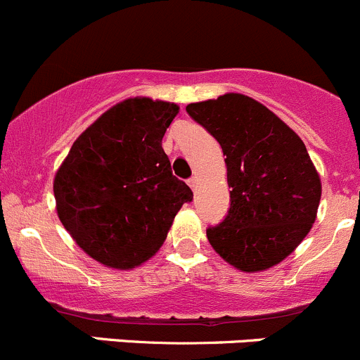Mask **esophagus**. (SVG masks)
<instances>
[{
  "label": "esophagus",
  "mask_w": 360,
  "mask_h": 360,
  "mask_svg": "<svg viewBox=\"0 0 360 360\" xmlns=\"http://www.w3.org/2000/svg\"><path fill=\"white\" fill-rule=\"evenodd\" d=\"M188 185H191L192 191H195V188H198V176H192V179L188 180Z\"/></svg>",
  "instance_id": "34e87169"
}]
</instances>
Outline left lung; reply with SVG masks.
Masks as SVG:
<instances>
[{
    "mask_svg": "<svg viewBox=\"0 0 360 360\" xmlns=\"http://www.w3.org/2000/svg\"><path fill=\"white\" fill-rule=\"evenodd\" d=\"M185 110L226 155L231 208L206 229L213 250L245 273L282 262L309 233L322 195L302 140L271 110L236 92Z\"/></svg>",
    "mask_w": 360,
    "mask_h": 360,
    "instance_id": "left-lung-1",
    "label": "left lung"
}]
</instances>
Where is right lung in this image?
<instances>
[{"instance_id":"add662e5","label":"right lung","mask_w":360,"mask_h":360,"mask_svg":"<svg viewBox=\"0 0 360 360\" xmlns=\"http://www.w3.org/2000/svg\"><path fill=\"white\" fill-rule=\"evenodd\" d=\"M179 110L150 98L117 103L75 140L56 173L59 220L94 261L115 269L143 264L192 201L162 150Z\"/></svg>"}]
</instances>
